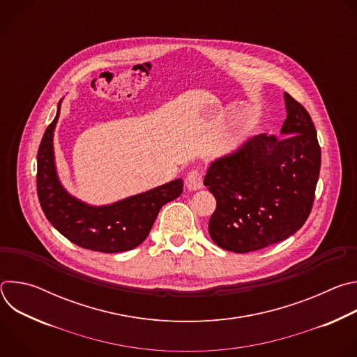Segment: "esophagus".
Instances as JSON below:
<instances>
[{"mask_svg": "<svg viewBox=\"0 0 357 357\" xmlns=\"http://www.w3.org/2000/svg\"><path fill=\"white\" fill-rule=\"evenodd\" d=\"M185 185L188 188V190H197L202 189L203 186V176L197 169H192L186 178H185Z\"/></svg>", "mask_w": 357, "mask_h": 357, "instance_id": "esophagus-1", "label": "esophagus"}]
</instances>
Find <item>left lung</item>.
I'll use <instances>...</instances> for the list:
<instances>
[{
	"mask_svg": "<svg viewBox=\"0 0 357 357\" xmlns=\"http://www.w3.org/2000/svg\"><path fill=\"white\" fill-rule=\"evenodd\" d=\"M281 137H251L211 162L205 185L216 197L209 234L222 248L248 252L280 243L308 219L321 169L311 116L284 93Z\"/></svg>",
	"mask_w": 357,
	"mask_h": 357,
	"instance_id": "left-lung-1",
	"label": "left lung"
}]
</instances>
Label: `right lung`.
I'll return each mask as SVG.
<instances>
[{
  "label": "right lung",
  "instance_id": "add662e5",
  "mask_svg": "<svg viewBox=\"0 0 357 357\" xmlns=\"http://www.w3.org/2000/svg\"><path fill=\"white\" fill-rule=\"evenodd\" d=\"M62 100L38 149L36 188L42 211L50 225L79 247L100 252L132 250L146 238L165 203L179 197L183 181L178 178L109 205L96 206L77 199L62 185L55 161L54 135Z\"/></svg>",
  "mask_w": 357,
  "mask_h": 357
}]
</instances>
